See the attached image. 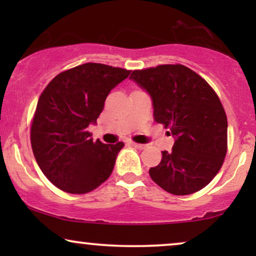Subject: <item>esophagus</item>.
<instances>
[{
  "instance_id": "obj_1",
  "label": "esophagus",
  "mask_w": 256,
  "mask_h": 256,
  "mask_svg": "<svg viewBox=\"0 0 256 256\" xmlns=\"http://www.w3.org/2000/svg\"><path fill=\"white\" fill-rule=\"evenodd\" d=\"M129 144H130L132 146H135V148H138V149H143L146 146L144 144H140V143H135V142H130Z\"/></svg>"
}]
</instances>
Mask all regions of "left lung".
I'll return each instance as SVG.
<instances>
[{
	"mask_svg": "<svg viewBox=\"0 0 256 256\" xmlns=\"http://www.w3.org/2000/svg\"><path fill=\"white\" fill-rule=\"evenodd\" d=\"M130 79L152 98L154 118L174 143L162 152L152 180L172 194H194L219 172L227 152V118L212 87L186 66L132 71Z\"/></svg>",
	"mask_w": 256,
	"mask_h": 256,
	"instance_id": "1",
	"label": "left lung"
}]
</instances>
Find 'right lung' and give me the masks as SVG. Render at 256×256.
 I'll return each instance as SVG.
<instances>
[{"mask_svg":"<svg viewBox=\"0 0 256 256\" xmlns=\"http://www.w3.org/2000/svg\"><path fill=\"white\" fill-rule=\"evenodd\" d=\"M130 71L86 62L59 73L38 100L31 124V146L40 170L52 184L68 194H82L104 183L114 169L124 142H93L104 100Z\"/></svg>","mask_w":256,"mask_h":256,"instance_id":"1","label":"right lung"}]
</instances>
